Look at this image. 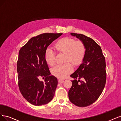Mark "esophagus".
I'll list each match as a JSON object with an SVG mask.
<instances>
[{
    "label": "esophagus",
    "mask_w": 121,
    "mask_h": 121,
    "mask_svg": "<svg viewBox=\"0 0 121 121\" xmlns=\"http://www.w3.org/2000/svg\"><path fill=\"white\" fill-rule=\"evenodd\" d=\"M58 81L60 83H63V81H64V80L62 79H61V78H58Z\"/></svg>",
    "instance_id": "1"
}]
</instances>
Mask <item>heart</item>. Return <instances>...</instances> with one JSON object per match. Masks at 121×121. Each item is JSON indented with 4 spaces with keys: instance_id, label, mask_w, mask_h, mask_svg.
<instances>
[{
    "instance_id": "heart-1",
    "label": "heart",
    "mask_w": 121,
    "mask_h": 121,
    "mask_svg": "<svg viewBox=\"0 0 121 121\" xmlns=\"http://www.w3.org/2000/svg\"><path fill=\"white\" fill-rule=\"evenodd\" d=\"M57 51L66 54L65 62L63 65H58L51 70L52 74L59 78H64L73 70L71 63L75 66L79 65L83 61L86 47L81 41H76L71 38L66 37L61 39L55 46ZM45 60L48 65L53 66L55 64V53L51 49H47L45 54Z\"/></svg>"
}]
</instances>
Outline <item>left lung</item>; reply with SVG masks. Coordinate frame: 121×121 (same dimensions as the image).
I'll return each instance as SVG.
<instances>
[{
  "mask_svg": "<svg viewBox=\"0 0 121 121\" xmlns=\"http://www.w3.org/2000/svg\"><path fill=\"white\" fill-rule=\"evenodd\" d=\"M82 42L86 53L79 68L70 75L75 79L68 92L70 102L75 106H89L98 99L106 85V60L99 45L83 34L71 33Z\"/></svg>",
  "mask_w": 121,
  "mask_h": 121,
  "instance_id": "1",
  "label": "left lung"
}]
</instances>
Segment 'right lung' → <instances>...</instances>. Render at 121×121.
<instances>
[{
  "mask_svg": "<svg viewBox=\"0 0 121 121\" xmlns=\"http://www.w3.org/2000/svg\"><path fill=\"white\" fill-rule=\"evenodd\" d=\"M62 33H44L33 37L19 50L17 61L18 85L23 97L35 106L49 103L55 95L57 78L51 73L45 60L48 47ZM40 77H45V82Z\"/></svg>",
  "mask_w": 121,
  "mask_h": 121,
  "instance_id": "obj_1",
  "label": "right lung"
}]
</instances>
